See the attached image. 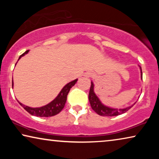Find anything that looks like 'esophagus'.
<instances>
[{
    "instance_id": "obj_1",
    "label": "esophagus",
    "mask_w": 159,
    "mask_h": 159,
    "mask_svg": "<svg viewBox=\"0 0 159 159\" xmlns=\"http://www.w3.org/2000/svg\"><path fill=\"white\" fill-rule=\"evenodd\" d=\"M93 75H94V74H93L92 71H88V72L85 73V77H93Z\"/></svg>"
}]
</instances>
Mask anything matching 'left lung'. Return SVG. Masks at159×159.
Instances as JSON below:
<instances>
[{
  "mask_svg": "<svg viewBox=\"0 0 159 159\" xmlns=\"http://www.w3.org/2000/svg\"><path fill=\"white\" fill-rule=\"evenodd\" d=\"M141 79L143 80V72L142 69H141ZM93 83L91 82L90 85V92H89V101H90L91 108H93V110L95 112H96L98 114L100 115V116H118V115L122 114L124 113L127 112L128 110L130 109L132 107V106H129V107H127L126 108H123V109H114V108H108L107 106L103 105L101 103V102L99 101L98 98L96 96V95L95 94L94 90H93Z\"/></svg>",
  "mask_w": 159,
  "mask_h": 159,
  "instance_id": "8db88e82",
  "label": "left lung"
}]
</instances>
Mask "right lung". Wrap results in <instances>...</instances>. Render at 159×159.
I'll return each instance as SVG.
<instances>
[{
    "label": "right lung",
    "mask_w": 159,
    "mask_h": 159,
    "mask_svg": "<svg viewBox=\"0 0 159 159\" xmlns=\"http://www.w3.org/2000/svg\"><path fill=\"white\" fill-rule=\"evenodd\" d=\"M29 51V50L27 51H25V53L19 56V58H21V56H25V54H27ZM77 80H74V81L69 82L67 84H66L63 89L61 91L59 94L58 95V96L53 100V101L48 104V105L43 106L40 108H30L28 107L27 106L23 105L22 103H19V104L27 111L31 115L36 116H40V117H48V116H53L55 115L58 114V113L61 111V110L64 108L65 103H66V98H67V95L70 90V89L75 85L77 82ZM12 88H13V80H12Z\"/></svg>",
    "instance_id": "obj_1"
}]
</instances>
